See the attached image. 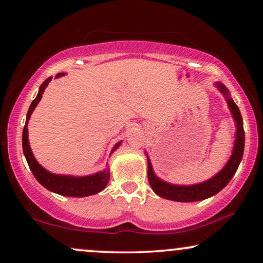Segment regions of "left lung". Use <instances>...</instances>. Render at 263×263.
I'll use <instances>...</instances> for the list:
<instances>
[{
	"instance_id": "obj_1",
	"label": "left lung",
	"mask_w": 263,
	"mask_h": 263,
	"mask_svg": "<svg viewBox=\"0 0 263 263\" xmlns=\"http://www.w3.org/2000/svg\"><path fill=\"white\" fill-rule=\"evenodd\" d=\"M215 87L225 97L229 109L231 111L233 121L236 123V140L235 143H233L231 157H230L228 163L225 164V166L217 175H214L213 177L207 179V181L196 183V184L192 185H177L163 181V179H160L154 174L148 154L145 152L147 157V163H148V182L151 186H152L153 192L158 196L163 197V199L178 201V202H194V201L208 199V197L218 194L221 189H224L229 184V182L231 181V178L236 174L237 168L239 166V163L242 160L244 152V141H246L242 115H240L238 106L236 105V103L233 102L231 96H230V92L226 88V86L222 85L221 82H217Z\"/></svg>"
}]
</instances>
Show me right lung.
<instances>
[{
	"instance_id": "obj_1",
	"label": "right lung",
	"mask_w": 263,
	"mask_h": 263,
	"mask_svg": "<svg viewBox=\"0 0 263 263\" xmlns=\"http://www.w3.org/2000/svg\"><path fill=\"white\" fill-rule=\"evenodd\" d=\"M64 73H59L56 75V78L63 77ZM52 77L46 79L39 87V92L33 102L31 103L30 109H28L27 116H26V123H25L24 132H23V149L25 158H26L28 166H30L32 174L35 177V179L41 183V184L46 188L50 192L60 194L63 196H69V197H85L89 195H95L105 188L107 185L110 178V170L109 166L104 168L103 171L97 172V174L88 175V176H70V175H56L52 174L42 166L41 164L35 160V158L32 153V149L30 147V142H28V129L27 124L30 121V117L35 106L38 105V103L41 102L43 93H44L46 86L49 85V82L51 81ZM122 141L117 142L116 145L112 147L111 153H114L116 151ZM110 153V154H111Z\"/></svg>"
}]
</instances>
